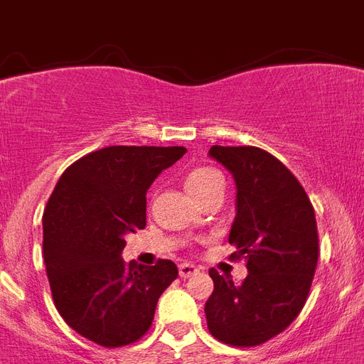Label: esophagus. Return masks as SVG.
I'll list each match as a JSON object with an SVG mask.
<instances>
[{"label": "esophagus", "mask_w": 364, "mask_h": 364, "mask_svg": "<svg viewBox=\"0 0 364 364\" xmlns=\"http://www.w3.org/2000/svg\"><path fill=\"white\" fill-rule=\"evenodd\" d=\"M198 272H200L198 266H194L193 262H183V264H179V276L185 277V279H187V277L196 276Z\"/></svg>", "instance_id": "34e87169"}]
</instances>
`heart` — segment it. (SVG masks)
<instances>
[{"instance_id":"1","label":"heart","mask_w":364,"mask_h":364,"mask_svg":"<svg viewBox=\"0 0 364 364\" xmlns=\"http://www.w3.org/2000/svg\"><path fill=\"white\" fill-rule=\"evenodd\" d=\"M223 176L215 168H210V166H198V168H193L185 176V188L187 193L193 196L196 202L202 200L204 196H208L210 193H213L215 188L223 187Z\"/></svg>"}]
</instances>
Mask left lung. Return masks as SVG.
I'll list each match as a JSON object with an SVG mask.
<instances>
[{
    "label": "left lung",
    "mask_w": 364,
    "mask_h": 364,
    "mask_svg": "<svg viewBox=\"0 0 364 364\" xmlns=\"http://www.w3.org/2000/svg\"><path fill=\"white\" fill-rule=\"evenodd\" d=\"M210 156L236 181L228 242L249 274L234 285L210 270L205 319L219 342L251 348L285 331L304 308L319 257L316 213L299 179L262 149L213 145Z\"/></svg>",
    "instance_id": "8db88e82"
}]
</instances>
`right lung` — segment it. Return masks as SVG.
Returning a JSON list of instances; mask_svg holds the SVG:
<instances>
[{"label": "right lung", "mask_w": 364, "mask_h": 364, "mask_svg": "<svg viewBox=\"0 0 364 364\" xmlns=\"http://www.w3.org/2000/svg\"><path fill=\"white\" fill-rule=\"evenodd\" d=\"M185 147H113L88 153L62 173L43 213V257L56 310L104 348L134 344L153 323L177 266L126 264L124 236L145 228L147 188Z\"/></svg>", "instance_id": "1"}]
</instances>
